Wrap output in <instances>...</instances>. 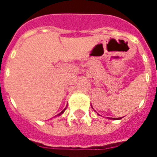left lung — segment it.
Listing matches in <instances>:
<instances>
[{
	"label": "left lung",
	"mask_w": 157,
	"mask_h": 157,
	"mask_svg": "<svg viewBox=\"0 0 157 157\" xmlns=\"http://www.w3.org/2000/svg\"><path fill=\"white\" fill-rule=\"evenodd\" d=\"M108 119H109V120H121L122 117H120V118H110V117H108Z\"/></svg>",
	"instance_id": "1"
}]
</instances>
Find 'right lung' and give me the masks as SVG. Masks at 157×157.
<instances>
[{"label":"right lung","mask_w":157,"mask_h":157,"mask_svg":"<svg viewBox=\"0 0 157 157\" xmlns=\"http://www.w3.org/2000/svg\"><path fill=\"white\" fill-rule=\"evenodd\" d=\"M66 109H67V106H66V108H65V109H63V111H62V112H60V113H59V114H58V115H56V116H55V117H56V116H61V115H62V114H63V112H65V110H66Z\"/></svg>","instance_id":"add662e5"}]
</instances>
